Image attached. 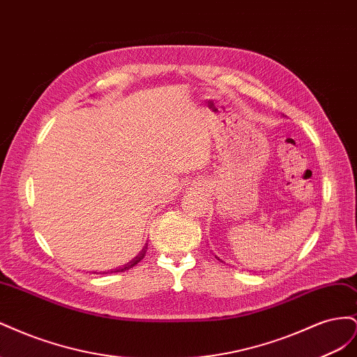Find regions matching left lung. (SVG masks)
Instances as JSON below:
<instances>
[{
  "label": "left lung",
  "mask_w": 357,
  "mask_h": 357,
  "mask_svg": "<svg viewBox=\"0 0 357 357\" xmlns=\"http://www.w3.org/2000/svg\"><path fill=\"white\" fill-rule=\"evenodd\" d=\"M218 259H219V257H218ZM219 261H220V259H219Z\"/></svg>",
  "instance_id": "obj_1"
}]
</instances>
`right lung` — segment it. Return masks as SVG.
<instances>
[{"mask_svg": "<svg viewBox=\"0 0 357 357\" xmlns=\"http://www.w3.org/2000/svg\"><path fill=\"white\" fill-rule=\"evenodd\" d=\"M146 248L147 247H144L142 252L138 253V256H135L131 262H128V264H125V265H122V266H119V268H116V269H110V271H105L104 274H112V273H123V271H128L129 268H132V266H135L139 261H142V259L146 256Z\"/></svg>", "mask_w": 357, "mask_h": 357, "instance_id": "right-lung-1", "label": "right lung"}]
</instances>
